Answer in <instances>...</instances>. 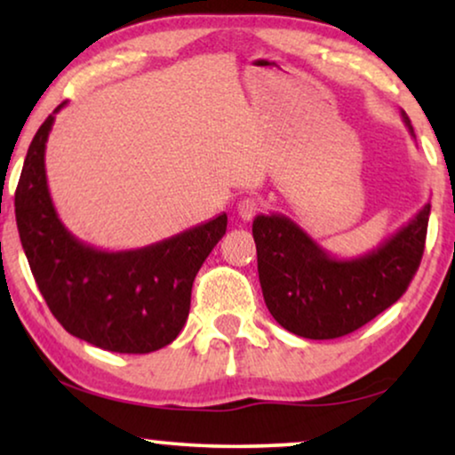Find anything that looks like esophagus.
Here are the masks:
<instances>
[{"label": "esophagus", "instance_id": "obj_1", "mask_svg": "<svg viewBox=\"0 0 455 455\" xmlns=\"http://www.w3.org/2000/svg\"><path fill=\"white\" fill-rule=\"evenodd\" d=\"M259 211H260V201H259V198H254V196H246L238 203V215L244 221H251L252 217L259 213Z\"/></svg>", "mask_w": 455, "mask_h": 455}]
</instances>
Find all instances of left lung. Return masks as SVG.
I'll return each mask as SVG.
<instances>
[{"instance_id":"obj_1","label":"left lung","mask_w":455,"mask_h":455,"mask_svg":"<svg viewBox=\"0 0 455 455\" xmlns=\"http://www.w3.org/2000/svg\"><path fill=\"white\" fill-rule=\"evenodd\" d=\"M402 120L414 128L406 111ZM431 204L375 251L354 259L331 257L285 215H257L259 279L267 308L279 325L307 339H333L356 331L408 290L422 252Z\"/></svg>"}]
</instances>
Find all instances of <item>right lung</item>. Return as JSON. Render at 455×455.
Wrapping results in <instances>:
<instances>
[{
  "instance_id": "1",
  "label": "right lung",
  "mask_w": 455,
  "mask_h": 455,
  "mask_svg": "<svg viewBox=\"0 0 455 455\" xmlns=\"http://www.w3.org/2000/svg\"><path fill=\"white\" fill-rule=\"evenodd\" d=\"M64 105L36 130L18 180L14 207L24 254L68 333L109 352H155L182 331L192 282L226 234L228 215L136 251L109 252L80 242L58 217L45 173V142Z\"/></svg>"
}]
</instances>
